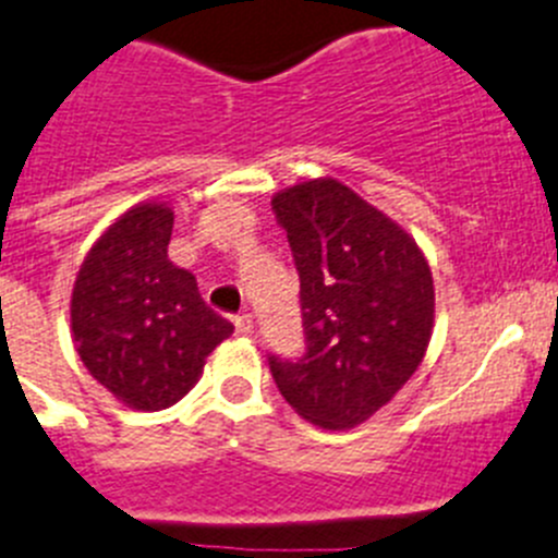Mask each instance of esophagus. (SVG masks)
<instances>
[{
	"mask_svg": "<svg viewBox=\"0 0 558 558\" xmlns=\"http://www.w3.org/2000/svg\"><path fill=\"white\" fill-rule=\"evenodd\" d=\"M233 325H236V332L239 336H253V316L250 314H239L236 319H233Z\"/></svg>",
	"mask_w": 558,
	"mask_h": 558,
	"instance_id": "esophagus-1",
	"label": "esophagus"
}]
</instances>
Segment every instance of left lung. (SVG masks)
<instances>
[{
  "label": "left lung",
  "mask_w": 558,
  "mask_h": 558,
  "mask_svg": "<svg viewBox=\"0 0 558 558\" xmlns=\"http://www.w3.org/2000/svg\"><path fill=\"white\" fill-rule=\"evenodd\" d=\"M275 217L300 272L305 355H269L286 402L322 429L372 418L429 347L435 286L402 226L336 179L280 190Z\"/></svg>",
  "instance_id": "8db88e82"
}]
</instances>
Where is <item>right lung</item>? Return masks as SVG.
<instances>
[{"label":"right lung","mask_w":558,"mask_h":558,"mask_svg":"<svg viewBox=\"0 0 558 558\" xmlns=\"http://www.w3.org/2000/svg\"><path fill=\"white\" fill-rule=\"evenodd\" d=\"M173 208L140 203L98 236L71 294L76 352L126 408L165 410L197 383L233 325L203 303L195 275L168 258Z\"/></svg>","instance_id":"right-lung-1"}]
</instances>
